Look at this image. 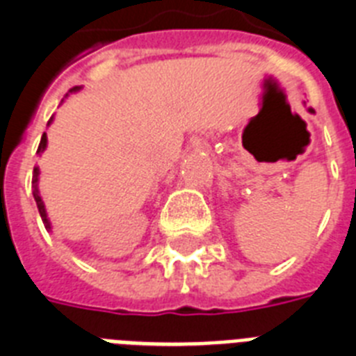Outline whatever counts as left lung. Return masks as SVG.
<instances>
[{"label": "left lung", "instance_id": "1", "mask_svg": "<svg viewBox=\"0 0 356 356\" xmlns=\"http://www.w3.org/2000/svg\"><path fill=\"white\" fill-rule=\"evenodd\" d=\"M309 113H314V109H313V108H309Z\"/></svg>", "mask_w": 356, "mask_h": 356}]
</instances>
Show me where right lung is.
I'll list each match as a JSON object with an SVG mask.
<instances>
[{"instance_id": "1", "label": "right lung", "mask_w": 356, "mask_h": 356, "mask_svg": "<svg viewBox=\"0 0 356 356\" xmlns=\"http://www.w3.org/2000/svg\"><path fill=\"white\" fill-rule=\"evenodd\" d=\"M80 86H76V88H73L71 89V91H69V93H76V91H80ZM69 93L65 95V97H69ZM53 122V118H51V120H49L47 122V126L49 124ZM45 148H47V133H43L42 135V140H40V146H38V155H42L43 152H45ZM38 181H40V168H34V175H33V195H34V201H36V207H38V212H40V216H42V221H43V225H45V228H47V230H51V221H49V218H47V210H45V204H43V201H42V195H40V190H38Z\"/></svg>"}]
</instances>
